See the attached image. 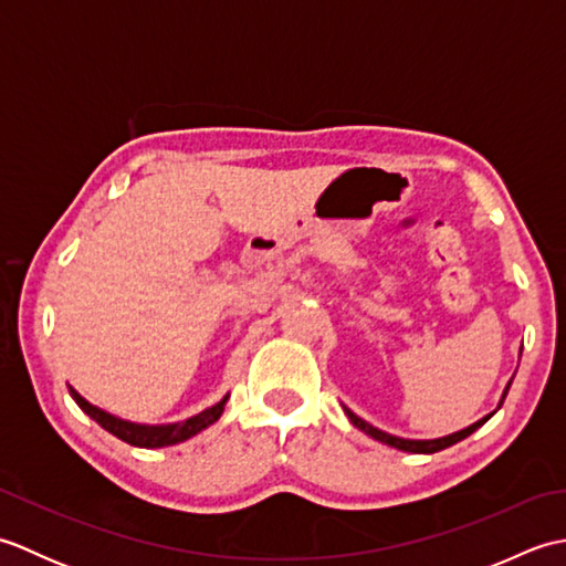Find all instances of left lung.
<instances>
[{
  "instance_id": "1",
  "label": "left lung",
  "mask_w": 566,
  "mask_h": 566,
  "mask_svg": "<svg viewBox=\"0 0 566 566\" xmlns=\"http://www.w3.org/2000/svg\"><path fill=\"white\" fill-rule=\"evenodd\" d=\"M511 381H513V379H511ZM511 381L506 384V389H503V394H501V401H499V406H496V411L501 408L503 399H506V394H509V389H511ZM343 411H345L347 420H350V423H353L355 428L363 430L365 436L375 438V440H379V442H384V444H389V448H396V450H401V452H413V454H432V452H440V450H444V448H450V444L464 440L467 436H472V432H474L476 428H482V426L486 423V420L496 413V411H491V413H486L484 418H479L476 423L467 426V428L457 430V432H450V436L432 438V440H408V438L391 436V432H384V430H379V428H375V426H369L367 420H363L357 413H353L347 406H343Z\"/></svg>"
}]
</instances>
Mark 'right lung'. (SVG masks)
I'll return each mask as SVG.
<instances>
[{
	"instance_id": "add662e5",
	"label": "right lung",
	"mask_w": 566,
	"mask_h": 566,
	"mask_svg": "<svg viewBox=\"0 0 566 566\" xmlns=\"http://www.w3.org/2000/svg\"><path fill=\"white\" fill-rule=\"evenodd\" d=\"M70 396L72 401H75L84 413H87L92 420H97V423L106 430L116 436L118 440H124L128 444H134V448H170V444H179L189 438L199 436L201 430H207L209 426H213L216 420L221 418L226 401H228V394L223 396L221 401H216L213 406L203 408L197 416H191L187 420H177V423H160V426H150V423H134V420H126V418H118L109 411H104V408L90 403L84 396L75 389L70 387Z\"/></svg>"
}]
</instances>
